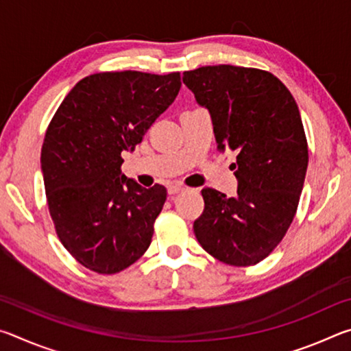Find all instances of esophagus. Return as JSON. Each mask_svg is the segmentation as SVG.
<instances>
[{
  "label": "esophagus",
  "instance_id": "34e87169",
  "mask_svg": "<svg viewBox=\"0 0 351 351\" xmlns=\"http://www.w3.org/2000/svg\"><path fill=\"white\" fill-rule=\"evenodd\" d=\"M167 190H169V193H170V195H176V193L182 192L184 187H182V186H180V184H170V186L167 187Z\"/></svg>",
  "mask_w": 351,
  "mask_h": 351
}]
</instances>
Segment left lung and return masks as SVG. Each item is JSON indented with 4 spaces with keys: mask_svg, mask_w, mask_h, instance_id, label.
Here are the masks:
<instances>
[{
    "mask_svg": "<svg viewBox=\"0 0 351 351\" xmlns=\"http://www.w3.org/2000/svg\"><path fill=\"white\" fill-rule=\"evenodd\" d=\"M182 82L209 111L218 152H237V197L201 190L195 237L223 263H258L287 234L304 189L308 145L295 100L276 75L255 68L201 66Z\"/></svg>",
    "mask_w": 351,
    "mask_h": 351,
    "instance_id": "obj_1",
    "label": "left lung"
}]
</instances>
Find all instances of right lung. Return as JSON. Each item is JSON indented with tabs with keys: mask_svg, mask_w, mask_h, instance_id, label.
<instances>
[{
	"mask_svg": "<svg viewBox=\"0 0 351 351\" xmlns=\"http://www.w3.org/2000/svg\"><path fill=\"white\" fill-rule=\"evenodd\" d=\"M180 88V73L93 74L52 117L41 147L47 206L58 239L85 268L114 274L150 246L167 190L127 178L121 154L134 150Z\"/></svg>",
	"mask_w": 351,
	"mask_h": 351,
	"instance_id": "right-lung-1",
	"label": "right lung"
}]
</instances>
